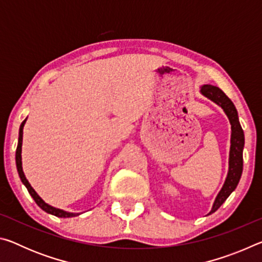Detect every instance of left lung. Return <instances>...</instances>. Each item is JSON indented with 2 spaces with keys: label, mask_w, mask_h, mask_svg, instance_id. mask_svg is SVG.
<instances>
[{
  "label": "left lung",
  "mask_w": 262,
  "mask_h": 262,
  "mask_svg": "<svg viewBox=\"0 0 262 262\" xmlns=\"http://www.w3.org/2000/svg\"><path fill=\"white\" fill-rule=\"evenodd\" d=\"M202 95L207 98L215 101L224 110L225 114L228 115L230 123H231V148H230L229 158V172L225 179V183L222 187L221 192L217 195L216 200L212 206V209L209 214L215 212L223 205V202L229 198L239 183L243 172V149H244V132L238 120V113L234 107L231 99L215 85H203L201 88Z\"/></svg>",
  "instance_id": "8db88e82"
}]
</instances>
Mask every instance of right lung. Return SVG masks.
<instances>
[{"mask_svg": "<svg viewBox=\"0 0 262 262\" xmlns=\"http://www.w3.org/2000/svg\"><path fill=\"white\" fill-rule=\"evenodd\" d=\"M26 121L25 120L21 122L20 128H19V137H18V145H17V150H16V165H17V171H18V174L20 177V180L21 183L25 185V187L28 188L29 193L31 196L33 198V200L35 201V203L41 208L42 210H45L48 214H52L54 216L57 217H73V216H76L77 214H72V212H67V211H63V210H60V209H56V208L52 207L50 205H47V203L43 202L42 199L39 196V195L35 193V190L31 187V185L29 184L28 179L25 178L24 176V172H23V168H21V142H23V127H24V123Z\"/></svg>", "mask_w": 262, "mask_h": 262, "instance_id": "1", "label": "right lung"}]
</instances>
